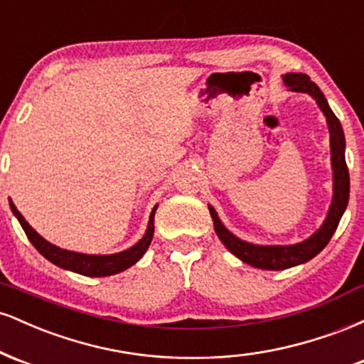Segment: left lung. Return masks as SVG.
I'll list each match as a JSON object with an SVG mask.
<instances>
[{
	"mask_svg": "<svg viewBox=\"0 0 364 364\" xmlns=\"http://www.w3.org/2000/svg\"><path fill=\"white\" fill-rule=\"evenodd\" d=\"M282 80L287 90L311 95L315 102L318 104L320 111L323 112L325 119H327L330 133V162H332L333 193L323 224L310 237L296 245H253L248 243V241H243L241 237L232 235L220 223L215 208L208 205L212 220H214L215 235L219 236V240L223 241L225 248L235 257L240 258L241 262L262 270L291 269V267L301 265V263H306L313 257H316L328 245L330 237L336 232L341 217L346 212V207H348L349 202V171L348 164H346V139L341 121L337 119V116L330 109L323 92L318 89L315 82L310 80L308 75L286 73L282 75Z\"/></svg>",
	"mask_w": 364,
	"mask_h": 364,
	"instance_id": "left-lung-1",
	"label": "left lung"
}]
</instances>
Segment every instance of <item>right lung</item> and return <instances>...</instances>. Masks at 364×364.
<instances>
[{
	"label": "right lung",
	"mask_w": 364,
	"mask_h": 364,
	"mask_svg": "<svg viewBox=\"0 0 364 364\" xmlns=\"http://www.w3.org/2000/svg\"><path fill=\"white\" fill-rule=\"evenodd\" d=\"M10 208L11 212H14V215L18 219V223L23 228L25 235H27L28 240H31V243L36 246L37 252L43 255L44 258H48L49 262L54 263V265L61 267V269L70 270V272L87 275V277H106V275H114L129 269V267L135 265V263L144 257L145 252H147L150 241H152L154 237V215H156L157 205L152 208V212H150L147 231H145V235L141 236L139 243L129 246V248L124 250V252H118L112 255H87V253L70 252V250H63L60 246L49 243L48 240H44V237L23 219V215L16 210L15 203L11 202V198H10Z\"/></svg>",
	"instance_id": "obj_1"
}]
</instances>
